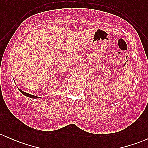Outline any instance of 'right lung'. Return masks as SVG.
I'll return each mask as SVG.
<instances>
[{"mask_svg":"<svg viewBox=\"0 0 148 148\" xmlns=\"http://www.w3.org/2000/svg\"><path fill=\"white\" fill-rule=\"evenodd\" d=\"M18 90L20 91V92H21V93L23 94V95H25V96H26V97H28L32 98V99H38V98H40L39 97L34 96V95H31V94H28V93H26V92H23V91H22L21 89H18Z\"/></svg>","mask_w":148,"mask_h":148,"instance_id":"obj_1","label":"right lung"}]
</instances>
